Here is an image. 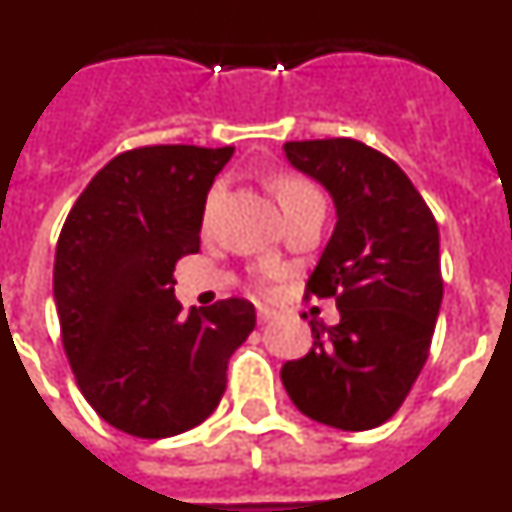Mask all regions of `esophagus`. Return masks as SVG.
<instances>
[{"label":"esophagus","mask_w":512,"mask_h":512,"mask_svg":"<svg viewBox=\"0 0 512 512\" xmlns=\"http://www.w3.org/2000/svg\"><path fill=\"white\" fill-rule=\"evenodd\" d=\"M274 315H277V312L269 310V307H259V323L261 325L271 323V320H274Z\"/></svg>","instance_id":"esophagus-1"}]
</instances>
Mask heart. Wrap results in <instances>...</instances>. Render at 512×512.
Segmentation results:
<instances>
[{
  "instance_id": "obj_1",
  "label": "heart",
  "mask_w": 512,
  "mask_h": 512,
  "mask_svg": "<svg viewBox=\"0 0 512 512\" xmlns=\"http://www.w3.org/2000/svg\"><path fill=\"white\" fill-rule=\"evenodd\" d=\"M271 189L277 194L279 205L287 215L297 212L300 207L310 205V202H318L323 200L318 192V187L302 174H292V171H282L271 179ZM217 200H220V187H212V192L207 194V202H205V225L210 223L212 212H215Z\"/></svg>"
}]
</instances>
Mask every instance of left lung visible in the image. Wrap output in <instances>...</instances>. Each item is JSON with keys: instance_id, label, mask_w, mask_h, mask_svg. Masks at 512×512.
Segmentation results:
<instances>
[{"instance_id": "left-lung-1", "label": "left lung", "mask_w": 512, "mask_h": 512, "mask_svg": "<svg viewBox=\"0 0 512 512\" xmlns=\"http://www.w3.org/2000/svg\"><path fill=\"white\" fill-rule=\"evenodd\" d=\"M289 164L323 184L338 223L305 300L336 297L338 325H312V348L282 366L300 413L369 431L400 410L423 369L441 310L438 225L408 174L354 138L289 140Z\"/></svg>"}]
</instances>
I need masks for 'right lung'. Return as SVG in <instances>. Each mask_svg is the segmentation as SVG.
Listing matches in <instances>:
<instances>
[{
	"instance_id": "right-lung-1",
	"label": "right lung",
	"mask_w": 512,
	"mask_h": 512,
	"mask_svg": "<svg viewBox=\"0 0 512 512\" xmlns=\"http://www.w3.org/2000/svg\"><path fill=\"white\" fill-rule=\"evenodd\" d=\"M233 146H143L97 171L56 246L53 297L81 395L138 438H169L220 405L256 310L230 297L182 312L174 266L200 251L207 192Z\"/></svg>"
}]
</instances>
